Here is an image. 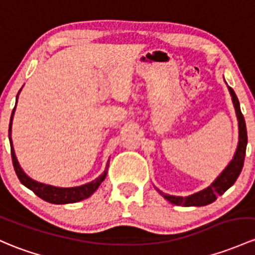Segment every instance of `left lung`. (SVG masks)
<instances>
[{
    "mask_svg": "<svg viewBox=\"0 0 255 255\" xmlns=\"http://www.w3.org/2000/svg\"><path fill=\"white\" fill-rule=\"evenodd\" d=\"M229 90L232 96V101H234L236 115H237L238 120V129H240L238 145L237 149H236L234 159L231 160V162L226 166V168L220 173V176L208 187V188L203 189V191L198 193H194V194L192 195H188V197H176V195L165 194V193H162L161 191L157 189V192H159L165 199H167L168 202L172 203V204L183 206H204L211 204L213 202H215L216 198H218L219 195H222L230 187L234 186V183L237 181L238 176H240L241 171H242L248 141L247 127H246L245 117H243L242 112H241L240 101H238L237 95H236L232 88L229 87Z\"/></svg>",
    "mask_w": 255,
    "mask_h": 255,
    "instance_id": "8db88e82",
    "label": "left lung"
}]
</instances>
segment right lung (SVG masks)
<instances>
[{
  "mask_svg": "<svg viewBox=\"0 0 255 255\" xmlns=\"http://www.w3.org/2000/svg\"><path fill=\"white\" fill-rule=\"evenodd\" d=\"M17 99H18V95H17ZM15 105H17V104H15ZM14 111H15V106L12 111V116H10L8 134H9L10 155H12L13 167H14L15 173H17L18 178H19L21 184H24V186H25L26 188L30 189V191H33L37 195V197L41 198V199H44L45 202L52 203V204H69V203H77V202H80V200L89 198L90 195H92L93 193L99 188V186L101 184V182L106 178L107 168H109L110 161H107L106 168H105V171H104L103 175L99 176L98 178L94 179V181H92V182H89V183L83 184V186H79V187L61 188V187L50 186V184L40 183V182L34 181V179H31L30 177H29L23 170H21L19 162H18L17 157H15L14 149H13V145H12V138H10V133H12V120H13V115H14Z\"/></svg>",
  "mask_w": 255,
  "mask_h": 255,
  "instance_id": "add662e5",
  "label": "right lung"
}]
</instances>
